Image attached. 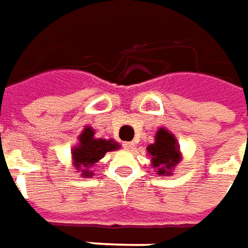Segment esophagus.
Listing matches in <instances>:
<instances>
[{"instance_id":"obj_1","label":"esophagus","mask_w":248,"mask_h":248,"mask_svg":"<svg viewBox=\"0 0 248 248\" xmlns=\"http://www.w3.org/2000/svg\"><path fill=\"white\" fill-rule=\"evenodd\" d=\"M134 146H136V144H134V142H124V149H127V151L134 149Z\"/></svg>"}]
</instances>
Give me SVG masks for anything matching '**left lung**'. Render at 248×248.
<instances>
[{"label": "left lung", "mask_w": 248, "mask_h": 248, "mask_svg": "<svg viewBox=\"0 0 248 248\" xmlns=\"http://www.w3.org/2000/svg\"><path fill=\"white\" fill-rule=\"evenodd\" d=\"M148 152L152 156V166L156 167L160 175H168L171 168L181 160L176 140L166 129H159L156 134V142L148 146Z\"/></svg>", "instance_id": "obj_1"}]
</instances>
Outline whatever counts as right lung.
I'll list each match as a JSON object with an SVG mask.
<instances>
[{
	"mask_svg": "<svg viewBox=\"0 0 248 248\" xmlns=\"http://www.w3.org/2000/svg\"><path fill=\"white\" fill-rule=\"evenodd\" d=\"M95 131L91 127H85L82 134L78 137L80 144L73 149V160H75L76 168L82 170L81 175L85 176H92L93 173L89 172L88 168L93 166L96 161L102 159L103 156L110 151L118 149V145L112 140H102V138H95Z\"/></svg>",
	"mask_w": 248,
	"mask_h": 248,
	"instance_id": "obj_1",
	"label": "right lung"
}]
</instances>
